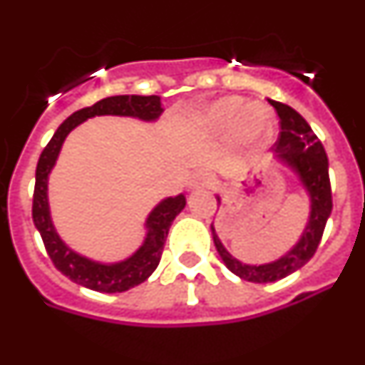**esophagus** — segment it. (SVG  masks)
I'll return each instance as SVG.
<instances>
[{
    "mask_svg": "<svg viewBox=\"0 0 365 365\" xmlns=\"http://www.w3.org/2000/svg\"><path fill=\"white\" fill-rule=\"evenodd\" d=\"M212 180H214V177H212L210 172L197 170V172L190 177V188H206V186L212 185Z\"/></svg>",
    "mask_w": 365,
    "mask_h": 365,
    "instance_id": "obj_1",
    "label": "esophagus"
}]
</instances>
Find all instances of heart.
Returning <instances> with one entry per match:
<instances>
[{
  "instance_id": "1",
  "label": "heart",
  "mask_w": 365,
  "mask_h": 365,
  "mask_svg": "<svg viewBox=\"0 0 365 365\" xmlns=\"http://www.w3.org/2000/svg\"><path fill=\"white\" fill-rule=\"evenodd\" d=\"M241 108H243V98L240 96H225V98L217 100L202 115V128L214 131V133L225 131L237 118ZM267 125L269 122H267V115L263 113V109L256 104L247 106L240 115L237 135L245 140H254L267 130Z\"/></svg>"
}]
</instances>
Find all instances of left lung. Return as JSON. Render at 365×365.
<instances>
[{
    "label": "left lung",
    "instance_id": "left-lung-1",
    "mask_svg": "<svg viewBox=\"0 0 365 365\" xmlns=\"http://www.w3.org/2000/svg\"><path fill=\"white\" fill-rule=\"evenodd\" d=\"M269 104L276 109L279 117V138L274 144L276 159L282 164L289 166L298 175L299 182L305 188L311 201V215L303 235L298 243L279 259L265 265H247L235 259L227 248L222 247L215 234L214 222H212V237L217 248L222 263L230 269L235 276L252 283H269L278 282L289 274L302 269L312 256L316 248L320 245L322 235L325 230L331 210H333V193H331V180H329V160L320 138L316 137L314 131L307 120L299 115L291 106L269 100ZM219 201V197H217Z\"/></svg>",
    "mask_w": 365,
    "mask_h": 365
}]
</instances>
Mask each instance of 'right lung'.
Segmentation results:
<instances>
[{
  "label": "right lung",
  "mask_w": 365,
  "mask_h": 365,
  "mask_svg": "<svg viewBox=\"0 0 365 365\" xmlns=\"http://www.w3.org/2000/svg\"><path fill=\"white\" fill-rule=\"evenodd\" d=\"M160 96H138V95H118L98 100L91 108H83L73 113L67 120L60 124L56 133L43 148L36 166V185L32 195V219L43 240L45 250L63 276L78 285L87 287L98 292H124L138 283L146 282L153 270L159 265L163 248L166 243L168 232L172 227L173 219L186 205V197L180 193L177 197H168L155 206L146 219L148 234L144 237L143 247L138 248L133 256L118 263H98L89 257L76 254L73 248L67 247L54 225L51 221L49 201H47V180L54 168L58 153L67 135L82 124L83 120L100 115H118V117H135L140 120H157L163 113Z\"/></svg>",
  "instance_id": "right-lung-1"
}]
</instances>
